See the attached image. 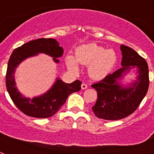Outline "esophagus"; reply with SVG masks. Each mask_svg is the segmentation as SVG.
Segmentation results:
<instances>
[{
    "instance_id": "34e87169",
    "label": "esophagus",
    "mask_w": 154,
    "mask_h": 154,
    "mask_svg": "<svg viewBox=\"0 0 154 154\" xmlns=\"http://www.w3.org/2000/svg\"><path fill=\"white\" fill-rule=\"evenodd\" d=\"M81 89H87V85H85V84H84V83H82L81 85Z\"/></svg>"
}]
</instances>
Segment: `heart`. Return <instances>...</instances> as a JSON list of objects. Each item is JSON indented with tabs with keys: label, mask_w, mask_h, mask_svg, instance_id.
Returning a JSON list of instances; mask_svg holds the SVG:
<instances>
[{
	"label": "heart",
	"mask_w": 154,
	"mask_h": 154,
	"mask_svg": "<svg viewBox=\"0 0 154 154\" xmlns=\"http://www.w3.org/2000/svg\"><path fill=\"white\" fill-rule=\"evenodd\" d=\"M116 61L117 57L113 50H106L96 43L82 45L76 48L75 57L71 54L65 57V63L72 72H79V63L89 65V75L98 80L103 79L112 72Z\"/></svg>",
	"instance_id": "obj_1"
}]
</instances>
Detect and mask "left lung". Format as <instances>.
Segmentation results:
<instances>
[{"label": "left lung", "instance_id": "8db88e82", "mask_svg": "<svg viewBox=\"0 0 154 154\" xmlns=\"http://www.w3.org/2000/svg\"><path fill=\"white\" fill-rule=\"evenodd\" d=\"M122 68L102 81L92 85L97 92V101L92 107L98 118L117 120L126 117L140 104L149 88V70L146 60L136 51L121 45ZM136 69V79L126 85L121 81L131 69Z\"/></svg>", "mask_w": 154, "mask_h": 154}]
</instances>
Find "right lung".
I'll use <instances>...</instances> for the list:
<instances>
[{"label": "right lung", "instance_id": "right-lung-1", "mask_svg": "<svg viewBox=\"0 0 154 154\" xmlns=\"http://www.w3.org/2000/svg\"><path fill=\"white\" fill-rule=\"evenodd\" d=\"M42 53L53 58V61L58 63V58L63 55V48L55 39L39 38L27 42L14 50L8 61L6 87L12 101L21 112L32 117L48 118L58 112L70 94L81 89L82 82L75 80L72 83H65L57 78L52 86L40 96L33 98L23 96L16 86V69L25 59Z\"/></svg>", "mask_w": 154, "mask_h": 154}]
</instances>
